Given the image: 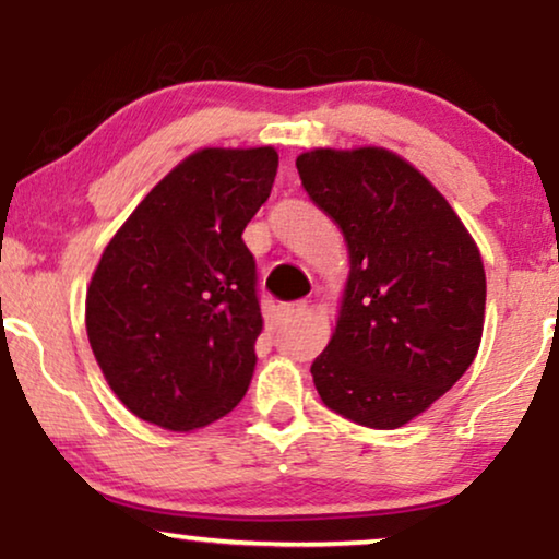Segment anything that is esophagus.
Masks as SVG:
<instances>
[{
    "instance_id": "1",
    "label": "esophagus",
    "mask_w": 559,
    "mask_h": 559,
    "mask_svg": "<svg viewBox=\"0 0 559 559\" xmlns=\"http://www.w3.org/2000/svg\"><path fill=\"white\" fill-rule=\"evenodd\" d=\"M309 304L307 301H292V304H281L278 309H275V317L281 319V322H292V319L307 314Z\"/></svg>"
}]
</instances>
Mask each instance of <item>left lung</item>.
<instances>
[{
  "instance_id": "8db88e82",
  "label": "left lung",
  "mask_w": 559,
  "mask_h": 559,
  "mask_svg": "<svg viewBox=\"0 0 559 559\" xmlns=\"http://www.w3.org/2000/svg\"><path fill=\"white\" fill-rule=\"evenodd\" d=\"M296 168L349 258L332 337L311 362L319 396L362 427H404L478 355V245L435 183L385 147H314Z\"/></svg>"
}]
</instances>
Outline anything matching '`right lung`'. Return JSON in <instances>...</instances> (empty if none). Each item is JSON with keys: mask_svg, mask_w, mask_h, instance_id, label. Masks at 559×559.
Listing matches in <instances>:
<instances>
[{"mask_svg": "<svg viewBox=\"0 0 559 559\" xmlns=\"http://www.w3.org/2000/svg\"><path fill=\"white\" fill-rule=\"evenodd\" d=\"M275 147H199L147 191L86 288V334L115 396L168 431L240 404L263 314L242 229L271 197Z\"/></svg>", "mask_w": 559, "mask_h": 559, "instance_id": "1", "label": "right lung"}]
</instances>
